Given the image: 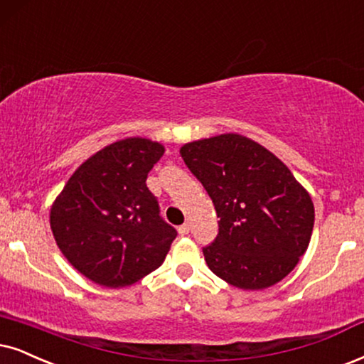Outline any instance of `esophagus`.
<instances>
[{
    "label": "esophagus",
    "mask_w": 364,
    "mask_h": 364,
    "mask_svg": "<svg viewBox=\"0 0 364 364\" xmlns=\"http://www.w3.org/2000/svg\"><path fill=\"white\" fill-rule=\"evenodd\" d=\"M178 233L181 237H185V235H188V233H190V225L188 223H185V225H181V227L178 228Z\"/></svg>",
    "instance_id": "34e87169"
}]
</instances>
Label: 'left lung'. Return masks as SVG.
Segmentation results:
<instances>
[{
    "instance_id": "8db88e82",
    "label": "left lung",
    "mask_w": 364,
    "mask_h": 364,
    "mask_svg": "<svg viewBox=\"0 0 364 364\" xmlns=\"http://www.w3.org/2000/svg\"><path fill=\"white\" fill-rule=\"evenodd\" d=\"M179 154L220 218L218 235L203 248L211 272L243 291L291 274L314 227V205L291 169L240 134L188 142Z\"/></svg>"
}]
</instances>
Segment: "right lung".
I'll list each match as a JSON object with an SVG mask.
<instances>
[{
    "label": "right lung",
    "instance_id": "1",
    "mask_svg": "<svg viewBox=\"0 0 364 364\" xmlns=\"http://www.w3.org/2000/svg\"><path fill=\"white\" fill-rule=\"evenodd\" d=\"M163 154V144L142 137L105 146L77 168L53 201L55 242L92 282L126 287L166 259L178 233L146 186Z\"/></svg>",
    "mask_w": 364,
    "mask_h": 364
}]
</instances>
